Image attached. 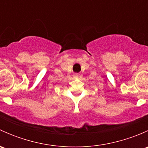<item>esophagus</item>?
Instances as JSON below:
<instances>
[{"label":"esophagus","instance_id":"1","mask_svg":"<svg viewBox=\"0 0 148 148\" xmlns=\"http://www.w3.org/2000/svg\"><path fill=\"white\" fill-rule=\"evenodd\" d=\"M79 76V74H74V77H77Z\"/></svg>","mask_w":148,"mask_h":148}]
</instances>
